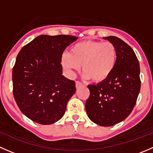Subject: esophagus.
<instances>
[{
    "label": "esophagus",
    "instance_id": "1",
    "mask_svg": "<svg viewBox=\"0 0 153 153\" xmlns=\"http://www.w3.org/2000/svg\"><path fill=\"white\" fill-rule=\"evenodd\" d=\"M82 85H83V84L81 82V81H75V86H76L77 89H78V87H80V86H82Z\"/></svg>",
    "mask_w": 153,
    "mask_h": 153
}]
</instances>
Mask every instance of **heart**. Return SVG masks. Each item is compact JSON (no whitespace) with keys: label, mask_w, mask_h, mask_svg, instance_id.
I'll list each match as a JSON object with an SVG mask.
<instances>
[{"label":"heart","mask_w":153,"mask_h":153,"mask_svg":"<svg viewBox=\"0 0 153 153\" xmlns=\"http://www.w3.org/2000/svg\"><path fill=\"white\" fill-rule=\"evenodd\" d=\"M117 56V48L112 43L88 40L72 46L70 53H63L61 64L69 76H73L82 65L84 76L99 83L111 75Z\"/></svg>","instance_id":"obj_1"}]
</instances>
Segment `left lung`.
Listing matches in <instances>:
<instances>
[{"label":"left lung","mask_w":153,"mask_h":153,"mask_svg":"<svg viewBox=\"0 0 153 153\" xmlns=\"http://www.w3.org/2000/svg\"><path fill=\"white\" fill-rule=\"evenodd\" d=\"M117 48L116 64L109 78L89 85L85 107L89 119L102 126H110L126 119L133 109L141 89L140 65L132 49L115 36L105 37Z\"/></svg>","instance_id":"left-lung-1"}]
</instances>
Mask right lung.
Segmentation results:
<instances>
[{
  "label": "right lung",
  "mask_w": 153,
  "mask_h": 153,
  "mask_svg": "<svg viewBox=\"0 0 153 153\" xmlns=\"http://www.w3.org/2000/svg\"><path fill=\"white\" fill-rule=\"evenodd\" d=\"M78 37L40 35L24 46L12 69L13 95L20 110L41 124H52L65 113L75 82L62 75L61 58Z\"/></svg>",
  "instance_id": "1"
}]
</instances>
